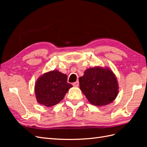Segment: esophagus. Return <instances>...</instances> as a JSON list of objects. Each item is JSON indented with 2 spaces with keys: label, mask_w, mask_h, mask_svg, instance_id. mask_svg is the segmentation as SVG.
Here are the masks:
<instances>
[{
  "label": "esophagus",
  "mask_w": 147,
  "mask_h": 147,
  "mask_svg": "<svg viewBox=\"0 0 147 147\" xmlns=\"http://www.w3.org/2000/svg\"><path fill=\"white\" fill-rule=\"evenodd\" d=\"M73 86L75 87H78L79 86V82L77 81L76 82H75L73 83Z\"/></svg>",
  "instance_id": "1"
}]
</instances>
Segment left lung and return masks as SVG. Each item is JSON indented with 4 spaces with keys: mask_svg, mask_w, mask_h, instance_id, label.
Returning a JSON list of instances; mask_svg holds the SVG:
<instances>
[{
    "mask_svg": "<svg viewBox=\"0 0 147 147\" xmlns=\"http://www.w3.org/2000/svg\"><path fill=\"white\" fill-rule=\"evenodd\" d=\"M79 82L81 91L94 105L109 104L118 96L117 79L109 67L89 68L84 71L83 76L79 78Z\"/></svg>",
    "mask_w": 147,
    "mask_h": 147,
    "instance_id": "8db88e82",
    "label": "left lung"
}]
</instances>
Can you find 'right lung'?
<instances>
[{"label": "right lung", "mask_w": 147, "mask_h": 147, "mask_svg": "<svg viewBox=\"0 0 147 147\" xmlns=\"http://www.w3.org/2000/svg\"><path fill=\"white\" fill-rule=\"evenodd\" d=\"M73 86L67 83V75L52 70L43 74L35 84V94L38 103L46 107L58 104Z\"/></svg>", "instance_id": "right-lung-1"}]
</instances>
